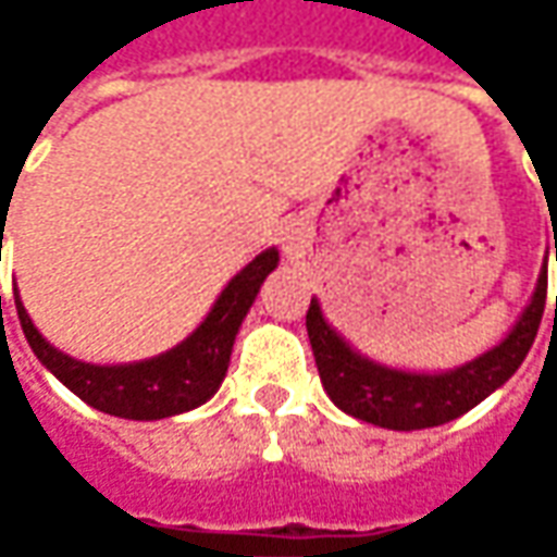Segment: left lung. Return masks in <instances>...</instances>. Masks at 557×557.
I'll return each instance as SVG.
<instances>
[{"instance_id":"left-lung-1","label":"left lung","mask_w":557,"mask_h":557,"mask_svg":"<svg viewBox=\"0 0 557 557\" xmlns=\"http://www.w3.org/2000/svg\"><path fill=\"white\" fill-rule=\"evenodd\" d=\"M546 285L548 267H543L527 310L493 350H486L459 369L434 374L403 372V369H391L369 356L356 354L354 347L325 322L319 300H310L307 334H310L322 387L341 412L377 424V428H387V431H421V428L446 424L453 418L465 416L468 409H474L478 403H483L496 387H503L505 381L518 372V366L524 362L527 350L533 347V337L543 322Z\"/></svg>"}]
</instances>
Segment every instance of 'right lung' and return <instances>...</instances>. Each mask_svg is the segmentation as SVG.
<instances>
[{"label": "right lung", "instance_id": "right-lung-1", "mask_svg": "<svg viewBox=\"0 0 557 557\" xmlns=\"http://www.w3.org/2000/svg\"><path fill=\"white\" fill-rule=\"evenodd\" d=\"M275 267H278V250L269 247L225 285L216 304L207 312V319L183 344H176L173 350L161 356L126 362V366H92V362H79L74 356L61 354L36 332L17 294H14V307H17L21 329L36 359L67 391H74L83 403H89L98 412L133 418V421H158V418L183 416L188 409H198L220 391L235 334L242 329L247 310L253 307L260 285Z\"/></svg>", "mask_w": 557, "mask_h": 557}]
</instances>
